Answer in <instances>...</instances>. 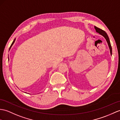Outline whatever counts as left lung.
Instances as JSON below:
<instances>
[{"label": "left lung", "mask_w": 120, "mask_h": 120, "mask_svg": "<svg viewBox=\"0 0 120 120\" xmlns=\"http://www.w3.org/2000/svg\"><path fill=\"white\" fill-rule=\"evenodd\" d=\"M94 29L96 30V32L98 33L99 34H100L101 35H102V36H103V37L105 38V39L106 40L107 44H108V47H109V50H110V55H112V48H111V44H110V40H109V37H108V36L107 34V33H106L104 30H102V29L99 28V27H97L96 26H94Z\"/></svg>", "instance_id": "8db88e82"}]
</instances>
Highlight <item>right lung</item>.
<instances>
[{
  "instance_id": "add662e5",
  "label": "right lung",
  "mask_w": 120,
  "mask_h": 120,
  "mask_svg": "<svg viewBox=\"0 0 120 120\" xmlns=\"http://www.w3.org/2000/svg\"><path fill=\"white\" fill-rule=\"evenodd\" d=\"M15 40H16V38H15V39L14 40V41H13V42H12V44H11V46H10V49H9V51L10 50V49H11V47H12V45H13V44L14 43V42H15ZM8 59H9V57H8Z\"/></svg>"
}]
</instances>
